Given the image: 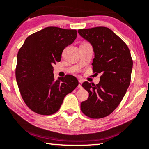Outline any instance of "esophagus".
<instances>
[{
    "label": "esophagus",
    "mask_w": 149,
    "mask_h": 149,
    "mask_svg": "<svg viewBox=\"0 0 149 149\" xmlns=\"http://www.w3.org/2000/svg\"><path fill=\"white\" fill-rule=\"evenodd\" d=\"M78 87L79 89H82V80H78Z\"/></svg>",
    "instance_id": "1"
}]
</instances>
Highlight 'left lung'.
I'll use <instances>...</instances> for the list:
<instances>
[{"label": "left lung", "mask_w": 149, "mask_h": 149, "mask_svg": "<svg viewBox=\"0 0 149 149\" xmlns=\"http://www.w3.org/2000/svg\"><path fill=\"white\" fill-rule=\"evenodd\" d=\"M78 32L93 47V72L101 74L97 85L88 82L82 84L89 98L82 102L80 108L88 117L101 119L117 107L130 85L132 69L130 52L122 39L106 27Z\"/></svg>", "instance_id": "obj_1"}]
</instances>
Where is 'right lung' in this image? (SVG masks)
I'll return each instance as SVG.
<instances>
[{
  "instance_id": "right-lung-1",
  "label": "right lung",
  "mask_w": 149,
  "mask_h": 149,
  "mask_svg": "<svg viewBox=\"0 0 149 149\" xmlns=\"http://www.w3.org/2000/svg\"><path fill=\"white\" fill-rule=\"evenodd\" d=\"M76 30L47 27L28 37L17 54L16 79L23 101L31 110L51 115L60 109L64 97L78 85L75 76L55 80L53 64L74 42Z\"/></svg>"
}]
</instances>
